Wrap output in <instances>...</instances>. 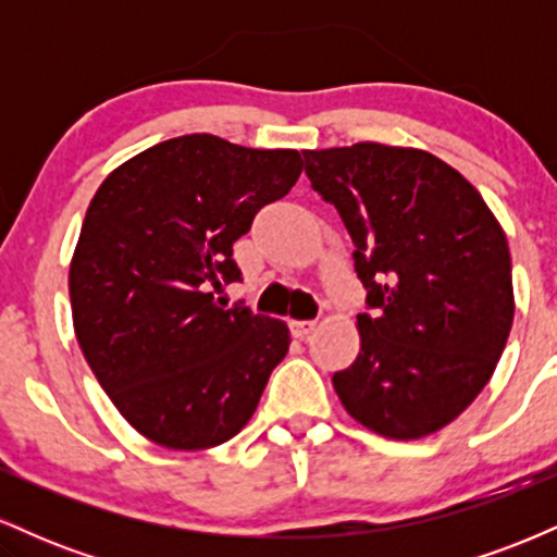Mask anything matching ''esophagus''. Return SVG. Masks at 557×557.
Here are the masks:
<instances>
[{"label":"esophagus","instance_id":"34e87169","mask_svg":"<svg viewBox=\"0 0 557 557\" xmlns=\"http://www.w3.org/2000/svg\"><path fill=\"white\" fill-rule=\"evenodd\" d=\"M314 327H317V322H311V319H293L290 322V332L296 337H300V341H304V337H309L311 332H314Z\"/></svg>","mask_w":557,"mask_h":557}]
</instances>
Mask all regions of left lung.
<instances>
[{
    "mask_svg": "<svg viewBox=\"0 0 557 557\" xmlns=\"http://www.w3.org/2000/svg\"><path fill=\"white\" fill-rule=\"evenodd\" d=\"M335 203L367 287L361 350L332 385L345 411L389 440L443 430L490 382L513 324L500 222L458 170L411 146L304 151Z\"/></svg>",
    "mask_w": 557,
    "mask_h": 557,
    "instance_id": "1",
    "label": "left lung"
}]
</instances>
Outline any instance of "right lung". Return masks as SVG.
I'll list each match as a JSON object with an SVG mask.
<instances>
[{"instance_id": "right-lung-1", "label": "right lung", "mask_w": 557, "mask_h": 557, "mask_svg": "<svg viewBox=\"0 0 557 557\" xmlns=\"http://www.w3.org/2000/svg\"><path fill=\"white\" fill-rule=\"evenodd\" d=\"M300 170L296 149L190 133L127 159L88 203L70 261L75 337L151 443L207 450L257 411L290 330L246 306L222 309L209 287L238 283L233 243Z\"/></svg>"}]
</instances>
